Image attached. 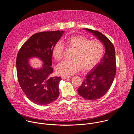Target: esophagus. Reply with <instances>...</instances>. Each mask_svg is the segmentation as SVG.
<instances>
[{
  "label": "esophagus",
  "instance_id": "34e87169",
  "mask_svg": "<svg viewBox=\"0 0 134 134\" xmlns=\"http://www.w3.org/2000/svg\"><path fill=\"white\" fill-rule=\"evenodd\" d=\"M69 77V76H62V79L63 80H66V79H67Z\"/></svg>",
  "mask_w": 134,
  "mask_h": 134
}]
</instances>
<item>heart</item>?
I'll return each instance as SVG.
<instances>
[{
    "instance_id": "b5f03b06",
    "label": "heart",
    "mask_w": 134,
    "mask_h": 134,
    "mask_svg": "<svg viewBox=\"0 0 134 134\" xmlns=\"http://www.w3.org/2000/svg\"><path fill=\"white\" fill-rule=\"evenodd\" d=\"M57 42L53 46L52 53L54 58L61 60L64 56V46L72 49L70 60H64L56 67L59 75L68 76L81 70L91 69L102 59L104 52L103 44L97 40H90L81 35H76ZM64 44L63 45V44Z\"/></svg>"
}]
</instances>
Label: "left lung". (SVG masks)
I'll list each match as a JSON object with an SVG mask.
<instances>
[{"instance_id":"left-lung-1","label":"left lung","mask_w":134,"mask_h":134,"mask_svg":"<svg viewBox=\"0 0 134 134\" xmlns=\"http://www.w3.org/2000/svg\"><path fill=\"white\" fill-rule=\"evenodd\" d=\"M85 29L97 36L104 44L105 49L100 63L88 73L78 88V93L83 98L95 100L104 96L113 83L117 70L115 50L112 42L102 33L91 29Z\"/></svg>"}]
</instances>
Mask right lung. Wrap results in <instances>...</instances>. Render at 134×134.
Segmentation results:
<instances>
[{
	"label": "right lung",
	"mask_w": 134,
	"mask_h": 134,
	"mask_svg": "<svg viewBox=\"0 0 134 134\" xmlns=\"http://www.w3.org/2000/svg\"><path fill=\"white\" fill-rule=\"evenodd\" d=\"M65 31L36 33L32 35L19 50L16 58L18 81L27 98L40 105L48 104L58 98L60 77H50L53 72L52 51ZM38 57L44 63L40 70L32 69L28 59Z\"/></svg>",
	"instance_id": "obj_1"
}]
</instances>
